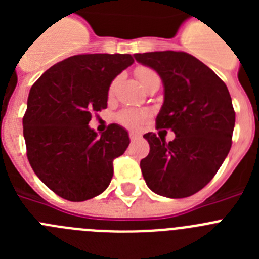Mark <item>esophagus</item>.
Here are the masks:
<instances>
[{
    "label": "esophagus",
    "mask_w": 259,
    "mask_h": 259,
    "mask_svg": "<svg viewBox=\"0 0 259 259\" xmlns=\"http://www.w3.org/2000/svg\"><path fill=\"white\" fill-rule=\"evenodd\" d=\"M140 137H141V135H140V134H137V132H134V131L130 132V139H131L132 141L139 140V139H140Z\"/></svg>",
    "instance_id": "34e87169"
}]
</instances>
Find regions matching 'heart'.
I'll return each mask as SVG.
<instances>
[{
  "label": "heart",
  "instance_id": "1",
  "mask_svg": "<svg viewBox=\"0 0 259 259\" xmlns=\"http://www.w3.org/2000/svg\"><path fill=\"white\" fill-rule=\"evenodd\" d=\"M135 74H136L137 79H139V81H140V84L144 88H146V87L149 85L152 81H154V80L159 79L157 72L149 67H137L136 71H135ZM116 83H118V79H115L113 83L110 84V96L113 95L114 91H115ZM149 118L150 113L145 109H125L122 110V111L116 115V119L119 120V123H122L123 125H127V127L132 128L139 127V125L143 124V123L146 122Z\"/></svg>",
  "mask_w": 259,
  "mask_h": 259
}]
</instances>
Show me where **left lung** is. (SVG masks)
Instances as JSON below:
<instances>
[{
	"label": "left lung",
	"mask_w": 259,
	"mask_h": 259,
	"mask_svg": "<svg viewBox=\"0 0 259 259\" xmlns=\"http://www.w3.org/2000/svg\"><path fill=\"white\" fill-rule=\"evenodd\" d=\"M135 59L161 76L164 101L155 122L175 134L170 143L153 132L144 135L150 145L140 162L144 179L159 196L189 197L214 178L231 149L235 110L230 92L188 53H139Z\"/></svg>",
	"instance_id": "obj_1"
}]
</instances>
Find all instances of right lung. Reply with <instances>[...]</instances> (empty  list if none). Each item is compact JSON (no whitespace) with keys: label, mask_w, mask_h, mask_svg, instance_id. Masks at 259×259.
I'll return each mask as SVG.
<instances>
[{"label":"right lung","mask_w":259,"mask_h":259,"mask_svg":"<svg viewBox=\"0 0 259 259\" xmlns=\"http://www.w3.org/2000/svg\"><path fill=\"white\" fill-rule=\"evenodd\" d=\"M132 63L131 54H79L52 66L32 85L23 116L27 157L59 197L79 202L109 187L128 132L114 123L100 136L88 124L107 107L111 81Z\"/></svg>","instance_id":"1"}]
</instances>
